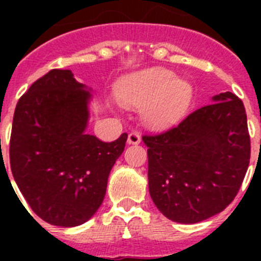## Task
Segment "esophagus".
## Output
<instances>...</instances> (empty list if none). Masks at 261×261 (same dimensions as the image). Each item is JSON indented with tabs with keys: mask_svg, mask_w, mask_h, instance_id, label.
I'll use <instances>...</instances> for the list:
<instances>
[{
	"mask_svg": "<svg viewBox=\"0 0 261 261\" xmlns=\"http://www.w3.org/2000/svg\"><path fill=\"white\" fill-rule=\"evenodd\" d=\"M126 142H128L129 145H137V144H140V142H141V137H140V135H138V133H136V132L129 133Z\"/></svg>",
	"mask_w": 261,
	"mask_h": 261,
	"instance_id": "34e87169",
	"label": "esophagus"
}]
</instances>
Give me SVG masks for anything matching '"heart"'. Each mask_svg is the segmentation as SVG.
Listing matches in <instances>:
<instances>
[{
  "label": "heart",
  "instance_id": "obj_1",
  "mask_svg": "<svg viewBox=\"0 0 261 261\" xmlns=\"http://www.w3.org/2000/svg\"><path fill=\"white\" fill-rule=\"evenodd\" d=\"M117 102L142 107L141 117L151 128H167L180 121L193 102L190 82L162 68H150L126 75L115 89Z\"/></svg>",
  "mask_w": 261,
  "mask_h": 261
}]
</instances>
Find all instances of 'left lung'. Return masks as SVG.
I'll return each instance as SVG.
<instances>
[{
	"instance_id": "obj_1",
	"label": "left lung",
	"mask_w": 261,
	"mask_h": 261,
	"mask_svg": "<svg viewBox=\"0 0 261 261\" xmlns=\"http://www.w3.org/2000/svg\"><path fill=\"white\" fill-rule=\"evenodd\" d=\"M142 141L151 200L174 222L197 223L221 213L238 193L250 163L246 110L230 91Z\"/></svg>"
}]
</instances>
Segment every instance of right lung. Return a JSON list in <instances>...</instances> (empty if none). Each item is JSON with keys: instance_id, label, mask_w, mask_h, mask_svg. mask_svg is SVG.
<instances>
[{"instance_id": "1", "label": "right lung", "mask_w": 261, "mask_h": 261, "mask_svg": "<svg viewBox=\"0 0 261 261\" xmlns=\"http://www.w3.org/2000/svg\"><path fill=\"white\" fill-rule=\"evenodd\" d=\"M91 99L93 89L71 70L53 69L15 107L11 172L30 208L50 225L74 227L96 213L125 147L126 133L103 142L86 132Z\"/></svg>"}]
</instances>
